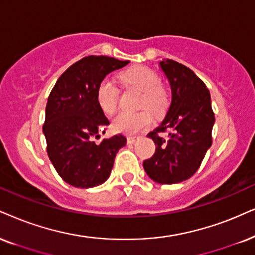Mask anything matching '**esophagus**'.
Listing matches in <instances>:
<instances>
[{
  "label": "esophagus",
  "mask_w": 255,
  "mask_h": 255,
  "mask_svg": "<svg viewBox=\"0 0 255 255\" xmlns=\"http://www.w3.org/2000/svg\"><path fill=\"white\" fill-rule=\"evenodd\" d=\"M136 138H137V136H128L127 137V142L128 143H134L135 141H136Z\"/></svg>",
  "instance_id": "esophagus-1"
}]
</instances>
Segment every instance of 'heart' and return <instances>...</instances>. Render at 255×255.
Here are the masks:
<instances>
[{
  "mask_svg": "<svg viewBox=\"0 0 255 255\" xmlns=\"http://www.w3.org/2000/svg\"><path fill=\"white\" fill-rule=\"evenodd\" d=\"M120 80L126 88L141 92L136 113H121L113 120V128L119 133L135 134L146 129L153 122V115L163 117L170 104L168 89L161 83V77L155 70L146 66H134L120 74ZM96 100L106 114H114L118 108L119 89L109 79H104L96 89Z\"/></svg>",
  "mask_w": 255,
  "mask_h": 255,
  "instance_id": "1",
  "label": "heart"
}]
</instances>
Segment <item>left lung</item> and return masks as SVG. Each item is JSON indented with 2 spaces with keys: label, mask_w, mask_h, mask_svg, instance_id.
Masks as SVG:
<instances>
[{
  "label": "left lung",
  "mask_w": 255,
  "mask_h": 255,
  "mask_svg": "<svg viewBox=\"0 0 255 255\" xmlns=\"http://www.w3.org/2000/svg\"><path fill=\"white\" fill-rule=\"evenodd\" d=\"M160 64L170 83L172 104L162 124L147 135L156 149L143 161V168L155 182L172 185L198 170L212 146L215 118L209 90L192 69L169 59ZM163 132L166 138L160 135Z\"/></svg>",
  "instance_id": "1"
}]
</instances>
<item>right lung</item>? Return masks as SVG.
<instances>
[{"instance_id": "1", "label": "right lung", "mask_w": 255, "mask_h": 255, "mask_svg": "<svg viewBox=\"0 0 255 255\" xmlns=\"http://www.w3.org/2000/svg\"><path fill=\"white\" fill-rule=\"evenodd\" d=\"M128 62L86 56L72 64L51 89L42 129L54 168L70 186L90 188L104 183L111 175L118 150L126 144L121 134L100 143L95 141L109 125L96 100V89L107 74Z\"/></svg>"}]
</instances>
